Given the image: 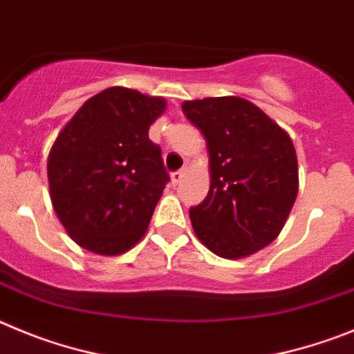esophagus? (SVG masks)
<instances>
[{"instance_id": "esophagus-1", "label": "esophagus", "mask_w": 354, "mask_h": 354, "mask_svg": "<svg viewBox=\"0 0 354 354\" xmlns=\"http://www.w3.org/2000/svg\"><path fill=\"white\" fill-rule=\"evenodd\" d=\"M187 174V169H180V171H174L173 174H171V181H173L174 185L181 183V180H183V176Z\"/></svg>"}]
</instances>
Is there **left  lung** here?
Wrapping results in <instances>:
<instances>
[{
  "mask_svg": "<svg viewBox=\"0 0 354 354\" xmlns=\"http://www.w3.org/2000/svg\"><path fill=\"white\" fill-rule=\"evenodd\" d=\"M209 155V190L190 208L194 232L216 256L240 259L280 234L298 194L291 138L252 102L212 97L183 102Z\"/></svg>",
  "mask_w": 354,
  "mask_h": 354,
  "instance_id": "1",
  "label": "left lung"
}]
</instances>
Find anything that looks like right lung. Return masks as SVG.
<instances>
[{
	"label": "right lung",
	"instance_id": "right-lung-1",
	"mask_svg": "<svg viewBox=\"0 0 354 354\" xmlns=\"http://www.w3.org/2000/svg\"><path fill=\"white\" fill-rule=\"evenodd\" d=\"M167 102L113 86L82 104L47 158L50 201L68 236L100 256L145 236L169 181L149 125Z\"/></svg>",
	"mask_w": 354,
	"mask_h": 354
}]
</instances>
